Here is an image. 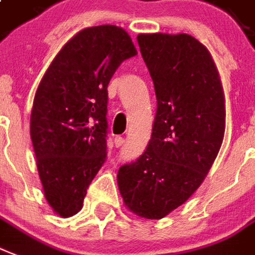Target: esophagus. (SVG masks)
I'll use <instances>...</instances> for the list:
<instances>
[{"label": "esophagus", "mask_w": 255, "mask_h": 255, "mask_svg": "<svg viewBox=\"0 0 255 255\" xmlns=\"http://www.w3.org/2000/svg\"><path fill=\"white\" fill-rule=\"evenodd\" d=\"M124 142H125V139H124V137H116V139H114V143H116L117 148H120V146H122V145H124Z\"/></svg>", "instance_id": "1"}]
</instances>
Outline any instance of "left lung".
I'll return each instance as SVG.
<instances>
[{
  "label": "left lung",
  "mask_w": 255,
  "mask_h": 255,
  "mask_svg": "<svg viewBox=\"0 0 255 255\" xmlns=\"http://www.w3.org/2000/svg\"><path fill=\"white\" fill-rule=\"evenodd\" d=\"M156 91L157 110L146 150L120 168L125 206L161 219L189 199L211 169L223 142L225 94L211 53L187 33L137 36Z\"/></svg>",
  "instance_id": "left-lung-1"
}]
</instances>
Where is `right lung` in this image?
<instances>
[{"mask_svg":"<svg viewBox=\"0 0 255 255\" xmlns=\"http://www.w3.org/2000/svg\"><path fill=\"white\" fill-rule=\"evenodd\" d=\"M137 55L120 26L76 33L40 82L30 114V138L44 196L57 215H75L106 160L107 86L121 63Z\"/></svg>","mask_w":255,"mask_h":255,"instance_id":"obj_1","label":"right lung"}]
</instances>
